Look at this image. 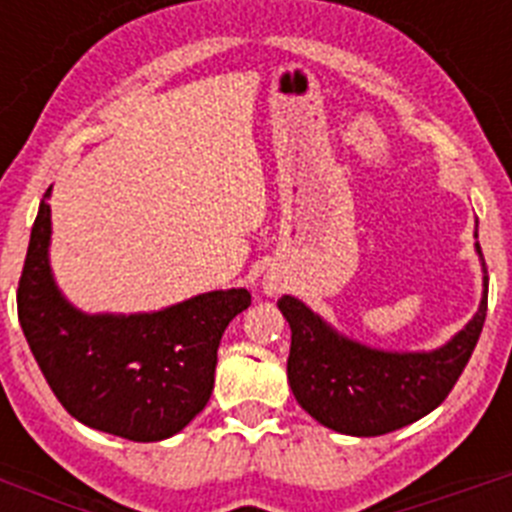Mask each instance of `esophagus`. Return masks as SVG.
<instances>
[{
  "instance_id": "34e87169",
  "label": "esophagus",
  "mask_w": 512,
  "mask_h": 512,
  "mask_svg": "<svg viewBox=\"0 0 512 512\" xmlns=\"http://www.w3.org/2000/svg\"><path fill=\"white\" fill-rule=\"evenodd\" d=\"M264 289H266V295H274V292H279V287H277V284H264Z\"/></svg>"
}]
</instances>
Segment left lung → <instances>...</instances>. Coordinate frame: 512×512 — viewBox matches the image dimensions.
<instances>
[{
  "label": "left lung",
  "instance_id": "8db88e82",
  "mask_svg": "<svg viewBox=\"0 0 512 512\" xmlns=\"http://www.w3.org/2000/svg\"><path fill=\"white\" fill-rule=\"evenodd\" d=\"M477 253L482 256L479 243ZM277 305L292 328L287 377L297 402L325 428L382 436L436 410L454 390L485 325L487 277L477 315L459 336L428 354H390L348 341L289 295Z\"/></svg>",
  "mask_w": 512,
  "mask_h": 512
}]
</instances>
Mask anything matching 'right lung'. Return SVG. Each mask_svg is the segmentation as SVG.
<instances>
[{
	"label": "right lung",
	"mask_w": 512,
	"mask_h": 512,
	"mask_svg": "<svg viewBox=\"0 0 512 512\" xmlns=\"http://www.w3.org/2000/svg\"><path fill=\"white\" fill-rule=\"evenodd\" d=\"M48 241L51 207L43 200L17 284V315L53 395L79 423L128 441L182 431L210 400L220 338L251 295L228 289L146 315H84L53 282Z\"/></svg>",
	"instance_id": "1"
}]
</instances>
